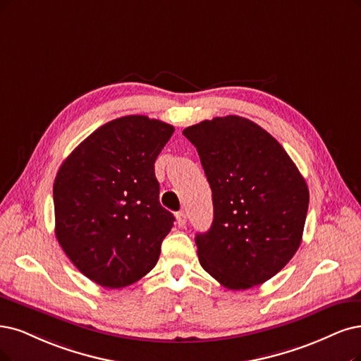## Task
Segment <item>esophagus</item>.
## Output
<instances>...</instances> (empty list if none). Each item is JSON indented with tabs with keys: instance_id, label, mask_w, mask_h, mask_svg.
I'll use <instances>...</instances> for the list:
<instances>
[{
	"instance_id": "34e87169",
	"label": "esophagus",
	"mask_w": 361,
	"mask_h": 361,
	"mask_svg": "<svg viewBox=\"0 0 361 361\" xmlns=\"http://www.w3.org/2000/svg\"><path fill=\"white\" fill-rule=\"evenodd\" d=\"M176 219H177V224L180 226V228H183V226H185V223H188V214H185L184 211H180V212H177Z\"/></svg>"
}]
</instances>
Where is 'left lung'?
<instances>
[{
    "mask_svg": "<svg viewBox=\"0 0 361 361\" xmlns=\"http://www.w3.org/2000/svg\"><path fill=\"white\" fill-rule=\"evenodd\" d=\"M212 192L214 220L197 233L202 268L231 290L263 284L302 243L310 190L271 133L239 116L185 128Z\"/></svg>",
    "mask_w": 361,
    "mask_h": 361,
    "instance_id": "obj_1",
    "label": "left lung"
}]
</instances>
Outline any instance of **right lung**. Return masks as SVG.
<instances>
[{
    "mask_svg": "<svg viewBox=\"0 0 361 361\" xmlns=\"http://www.w3.org/2000/svg\"><path fill=\"white\" fill-rule=\"evenodd\" d=\"M173 126L147 116L102 125L63 160L55 184V233L90 281L122 288L149 274L173 216L159 202L154 162Z\"/></svg>",
    "mask_w": 361,
    "mask_h": 361,
    "instance_id": "obj_1",
    "label": "right lung"
}]
</instances>
